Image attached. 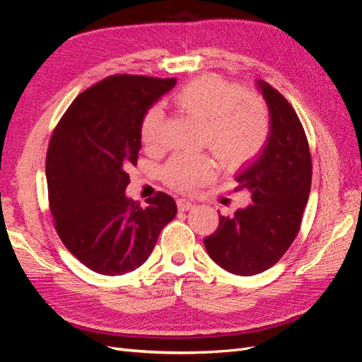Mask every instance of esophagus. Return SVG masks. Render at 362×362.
<instances>
[{
  "instance_id": "obj_1",
  "label": "esophagus",
  "mask_w": 362,
  "mask_h": 362,
  "mask_svg": "<svg viewBox=\"0 0 362 362\" xmlns=\"http://www.w3.org/2000/svg\"><path fill=\"white\" fill-rule=\"evenodd\" d=\"M193 206H194V204L190 199H184V198L178 199V208L181 211H189Z\"/></svg>"
}]
</instances>
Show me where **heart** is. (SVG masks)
<instances>
[{"label": "heart", "mask_w": 362, "mask_h": 362, "mask_svg": "<svg viewBox=\"0 0 362 362\" xmlns=\"http://www.w3.org/2000/svg\"><path fill=\"white\" fill-rule=\"evenodd\" d=\"M173 103L205 125L204 145L226 169L242 168L267 144L272 120L266 101L257 93L242 92L221 76L205 75L190 81L175 93ZM140 136L149 151L166 146L164 113L158 105L145 113ZM163 175L172 187L190 192L214 178L216 164L206 156L177 154Z\"/></svg>", "instance_id": "heart-1"}]
</instances>
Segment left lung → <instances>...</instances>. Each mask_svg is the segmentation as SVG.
I'll list each match as a JSON object with an SVG mask.
<instances>
[{"label":"left lung","mask_w":362,"mask_h":362,"mask_svg":"<svg viewBox=\"0 0 362 362\" xmlns=\"http://www.w3.org/2000/svg\"><path fill=\"white\" fill-rule=\"evenodd\" d=\"M270 110V137L255 163L237 175L238 190L252 204L234 216H218L204 238L208 255L234 275L250 276L275 266L298 237L308 202L313 161L308 139L291 104L275 87L258 81Z\"/></svg>","instance_id":"8db88e82"}]
</instances>
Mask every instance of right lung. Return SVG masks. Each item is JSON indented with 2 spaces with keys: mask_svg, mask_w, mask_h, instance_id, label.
I'll use <instances>...</instances> for the list:
<instances>
[{
  "mask_svg": "<svg viewBox=\"0 0 362 362\" xmlns=\"http://www.w3.org/2000/svg\"><path fill=\"white\" fill-rule=\"evenodd\" d=\"M175 83L107 76L76 96L52 131L47 182L54 228L71 254L101 275L144 264L177 214V204L163 192L146 206L125 196L127 169L136 166L141 149V120Z\"/></svg>",
  "mask_w": 362,
  "mask_h": 362,
  "instance_id": "1",
  "label": "right lung"
}]
</instances>
